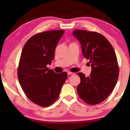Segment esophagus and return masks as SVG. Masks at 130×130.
<instances>
[{
    "instance_id": "34e87169",
    "label": "esophagus",
    "mask_w": 130,
    "mask_h": 130,
    "mask_svg": "<svg viewBox=\"0 0 130 130\" xmlns=\"http://www.w3.org/2000/svg\"><path fill=\"white\" fill-rule=\"evenodd\" d=\"M75 74V73H73V72H68V75H73V74Z\"/></svg>"
}]
</instances>
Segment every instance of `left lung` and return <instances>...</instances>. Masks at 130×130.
<instances>
[{
    "label": "left lung",
    "mask_w": 130,
    "mask_h": 130,
    "mask_svg": "<svg viewBox=\"0 0 130 130\" xmlns=\"http://www.w3.org/2000/svg\"><path fill=\"white\" fill-rule=\"evenodd\" d=\"M73 34L80 42L83 56L89 60L92 67L89 76L77 73L81 82L77 91L88 104H99L108 98L117 83L119 68L115 50L107 39L97 32L74 30Z\"/></svg>",
    "instance_id": "8db88e82"
}]
</instances>
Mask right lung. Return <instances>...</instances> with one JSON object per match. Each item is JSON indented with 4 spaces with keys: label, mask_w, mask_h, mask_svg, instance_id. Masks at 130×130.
I'll return each instance as SVG.
<instances>
[{
    "label": "right lung",
    "mask_w": 130,
    "mask_h": 130,
    "mask_svg": "<svg viewBox=\"0 0 130 130\" xmlns=\"http://www.w3.org/2000/svg\"><path fill=\"white\" fill-rule=\"evenodd\" d=\"M64 32L57 30L34 35L22 51L18 69L19 82L26 96L39 106L52 105L67 78V72L56 73L47 68L54 59L55 49Z\"/></svg>",
    "instance_id": "obj_1"
}]
</instances>
